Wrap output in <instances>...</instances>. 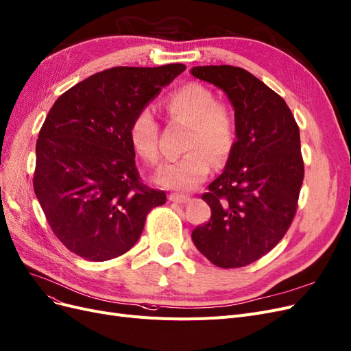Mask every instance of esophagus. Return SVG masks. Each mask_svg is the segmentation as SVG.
I'll return each instance as SVG.
<instances>
[{
  "label": "esophagus",
  "instance_id": "esophagus-1",
  "mask_svg": "<svg viewBox=\"0 0 351 351\" xmlns=\"http://www.w3.org/2000/svg\"><path fill=\"white\" fill-rule=\"evenodd\" d=\"M169 199H171L172 202H176V204H186L189 201V197L180 195V193H171V195H169Z\"/></svg>",
  "mask_w": 351,
  "mask_h": 351
}]
</instances>
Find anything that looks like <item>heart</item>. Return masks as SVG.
Masks as SVG:
<instances>
[{
    "label": "heart",
    "instance_id": "b5f03b06",
    "mask_svg": "<svg viewBox=\"0 0 351 351\" xmlns=\"http://www.w3.org/2000/svg\"><path fill=\"white\" fill-rule=\"evenodd\" d=\"M172 120L188 123L184 143L186 152L178 160L165 163L156 180L166 188L185 191L198 186L211 172L213 163L223 166L237 141V115L228 102L215 99L213 90L199 82H188L165 98ZM134 153L149 165L159 162V125L149 108L134 114L128 125Z\"/></svg>",
    "mask_w": 351,
    "mask_h": 351
}]
</instances>
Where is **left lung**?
I'll return each instance as SVG.
<instances>
[{"instance_id": "left-lung-1", "label": "left lung", "mask_w": 351, "mask_h": 351, "mask_svg": "<svg viewBox=\"0 0 351 351\" xmlns=\"http://www.w3.org/2000/svg\"><path fill=\"white\" fill-rule=\"evenodd\" d=\"M191 73L221 88L237 115L234 150L202 193L211 218L192 240L215 266L243 267L274 249L293 221L304 180L300 127L285 99L243 68L213 64Z\"/></svg>"}]
</instances>
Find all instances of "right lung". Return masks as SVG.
Instances as JSON below:
<instances>
[{
	"mask_svg": "<svg viewBox=\"0 0 351 351\" xmlns=\"http://www.w3.org/2000/svg\"><path fill=\"white\" fill-rule=\"evenodd\" d=\"M186 69L117 66L62 94L36 143L34 193L55 236L72 253L106 262L140 239L146 217L166 202L143 182L128 125L137 111Z\"/></svg>",
	"mask_w": 351,
	"mask_h": 351,
	"instance_id": "add662e5",
	"label": "right lung"
}]
</instances>
